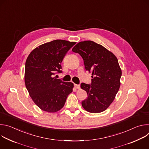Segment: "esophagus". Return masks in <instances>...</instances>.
Here are the masks:
<instances>
[{
	"label": "esophagus",
	"mask_w": 149,
	"mask_h": 149,
	"mask_svg": "<svg viewBox=\"0 0 149 149\" xmlns=\"http://www.w3.org/2000/svg\"><path fill=\"white\" fill-rule=\"evenodd\" d=\"M74 87L77 89H79L80 88V86H79V85H78V84H74Z\"/></svg>",
	"instance_id": "esophagus-1"
}]
</instances>
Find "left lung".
Wrapping results in <instances>:
<instances>
[{"mask_svg":"<svg viewBox=\"0 0 149 149\" xmlns=\"http://www.w3.org/2000/svg\"><path fill=\"white\" fill-rule=\"evenodd\" d=\"M72 51L81 56L85 68L93 75L91 84H81V88L88 95L82 106L90 113L104 111L113 102L120 87L121 70L117 58L91 40L79 42Z\"/></svg>","mask_w":149,"mask_h":149,"instance_id":"left-lung-1","label":"left lung"}]
</instances>
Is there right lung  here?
Segmentation results:
<instances>
[{
	"instance_id": "obj_1",
	"label": "right lung",
	"mask_w": 149,
	"mask_h": 149,
	"mask_svg": "<svg viewBox=\"0 0 149 149\" xmlns=\"http://www.w3.org/2000/svg\"><path fill=\"white\" fill-rule=\"evenodd\" d=\"M76 44L56 39L34 49L25 63V82L27 90L41 110L49 113L60 110L68 95L72 93L73 83L57 79L61 73V63L67 52Z\"/></svg>"
}]
</instances>
